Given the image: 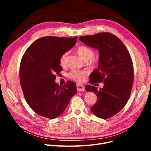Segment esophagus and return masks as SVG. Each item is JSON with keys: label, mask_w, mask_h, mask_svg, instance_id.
Here are the masks:
<instances>
[{"label": "esophagus", "mask_w": 151, "mask_h": 151, "mask_svg": "<svg viewBox=\"0 0 151 151\" xmlns=\"http://www.w3.org/2000/svg\"><path fill=\"white\" fill-rule=\"evenodd\" d=\"M76 89L79 92H81V91H84L85 90V88H84V86H83L80 84H76Z\"/></svg>", "instance_id": "obj_1"}]
</instances>
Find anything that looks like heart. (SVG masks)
Returning a JSON list of instances; mask_svg holds the SVG:
<instances>
[{
    "label": "heart",
    "instance_id": "heart-1",
    "mask_svg": "<svg viewBox=\"0 0 151 151\" xmlns=\"http://www.w3.org/2000/svg\"><path fill=\"white\" fill-rule=\"evenodd\" d=\"M78 54L88 63V64L91 67L97 65L100 62V56L95 54L94 51L92 47L86 45H80L77 47L76 50ZM68 54L67 52H63L59 58L60 65H63L65 63V59ZM88 76V72L84 70H72L68 73V77L77 82H83L86 76Z\"/></svg>",
    "mask_w": 151,
    "mask_h": 151
}]
</instances>
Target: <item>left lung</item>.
Instances as JSON below:
<instances>
[{
  "label": "left lung",
  "mask_w": 151,
  "mask_h": 151,
  "mask_svg": "<svg viewBox=\"0 0 151 151\" xmlns=\"http://www.w3.org/2000/svg\"><path fill=\"white\" fill-rule=\"evenodd\" d=\"M79 40L97 49L100 54L98 68L91 74L89 83H104V86L99 90L86 86L87 91L97 97L91 109L100 118L111 117L125 106L130 96L134 76L130 54L121 40L109 32L83 36Z\"/></svg>",
  "instance_id": "1"
}]
</instances>
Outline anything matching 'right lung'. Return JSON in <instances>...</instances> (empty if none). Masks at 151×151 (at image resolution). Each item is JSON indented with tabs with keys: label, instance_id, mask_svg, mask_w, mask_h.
Returning a JSON list of instances; mask_svg holds the SVG:
<instances>
[{
	"label": "right lung",
	"instance_id": "right-lung-1",
	"mask_svg": "<svg viewBox=\"0 0 151 151\" xmlns=\"http://www.w3.org/2000/svg\"><path fill=\"white\" fill-rule=\"evenodd\" d=\"M73 38L44 37L32 44L21 60L19 80L25 100L35 113L54 119L60 115L76 93L75 83L62 87L54 81L62 71L60 55L76 43Z\"/></svg>",
	"mask_w": 151,
	"mask_h": 151
}]
</instances>
